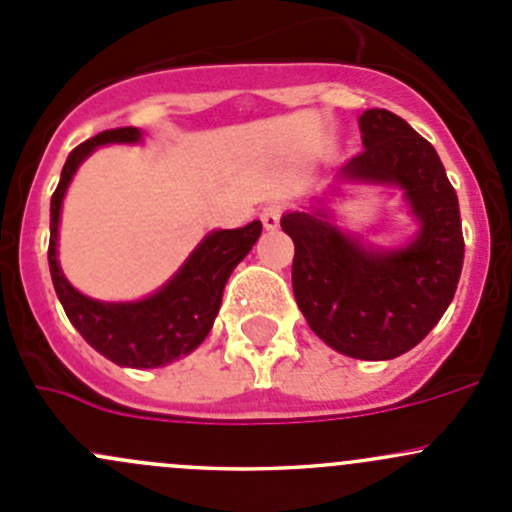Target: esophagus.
Listing matches in <instances>:
<instances>
[{
	"label": "esophagus",
	"instance_id": "34e87169",
	"mask_svg": "<svg viewBox=\"0 0 512 512\" xmlns=\"http://www.w3.org/2000/svg\"><path fill=\"white\" fill-rule=\"evenodd\" d=\"M282 213H285V205H282V203H270V205H265V208H262V213H260L262 225H265L267 230H275V227L280 225Z\"/></svg>",
	"mask_w": 512,
	"mask_h": 512
}]
</instances>
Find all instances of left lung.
<instances>
[{
  "label": "left lung",
  "mask_w": 512,
  "mask_h": 512,
  "mask_svg": "<svg viewBox=\"0 0 512 512\" xmlns=\"http://www.w3.org/2000/svg\"><path fill=\"white\" fill-rule=\"evenodd\" d=\"M359 131L364 151L334 178L399 188L418 223L414 240L366 245L334 223L327 195L287 213L282 230L294 242L292 289L312 332L339 354L384 361L414 349L451 304L463 267L461 210L436 148L404 118L369 108Z\"/></svg>",
  "instance_id": "8db88e82"
}]
</instances>
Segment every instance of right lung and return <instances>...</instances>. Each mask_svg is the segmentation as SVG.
I'll return each mask as SVG.
<instances>
[{"instance_id":"right-lung-1","label":"right lung","mask_w":512,"mask_h":512,"mask_svg":"<svg viewBox=\"0 0 512 512\" xmlns=\"http://www.w3.org/2000/svg\"><path fill=\"white\" fill-rule=\"evenodd\" d=\"M141 138V131L133 126L113 128L89 138L69 153L59 185L51 195L49 270L66 317L98 354L118 366L156 369L180 356H188L203 344L220 312L227 280L257 242L262 223L252 220L250 225L237 230L208 232L163 287L136 302H98L81 294L66 280L56 257L64 195L79 165L98 146L138 143Z\"/></svg>"}]
</instances>
